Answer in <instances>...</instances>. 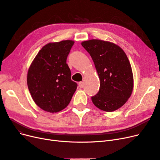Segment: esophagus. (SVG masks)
I'll list each match as a JSON object with an SVG mask.
<instances>
[{
	"mask_svg": "<svg viewBox=\"0 0 160 160\" xmlns=\"http://www.w3.org/2000/svg\"><path fill=\"white\" fill-rule=\"evenodd\" d=\"M78 86H79L80 88H83V86H84V82H80L78 83Z\"/></svg>",
	"mask_w": 160,
	"mask_h": 160,
	"instance_id": "1",
	"label": "esophagus"
}]
</instances>
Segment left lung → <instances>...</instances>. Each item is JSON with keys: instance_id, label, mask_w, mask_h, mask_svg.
Instances as JSON below:
<instances>
[{"instance_id": "left-lung-1", "label": "left lung", "mask_w": 160, "mask_h": 160, "mask_svg": "<svg viewBox=\"0 0 160 160\" xmlns=\"http://www.w3.org/2000/svg\"><path fill=\"white\" fill-rule=\"evenodd\" d=\"M81 44L91 56L100 81L92 102L105 112L119 109L131 96L133 88L132 67L124 51L114 43L98 39Z\"/></svg>"}]
</instances>
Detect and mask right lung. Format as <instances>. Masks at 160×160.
<instances>
[{
  "label": "right lung",
  "instance_id": "add662e5",
  "mask_svg": "<svg viewBox=\"0 0 160 160\" xmlns=\"http://www.w3.org/2000/svg\"><path fill=\"white\" fill-rule=\"evenodd\" d=\"M73 40H62L44 46L35 56L27 74V85L35 104L50 113L69 104L77 88L71 80L66 59Z\"/></svg>",
  "mask_w": 160,
  "mask_h": 160
}]
</instances>
